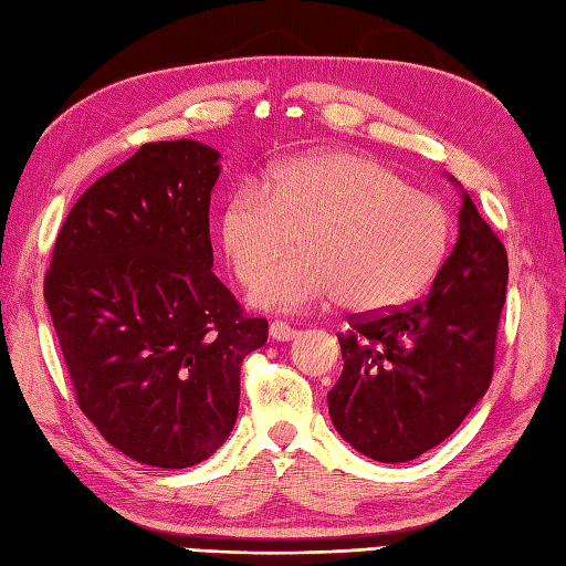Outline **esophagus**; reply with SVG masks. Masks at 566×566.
I'll return each instance as SVG.
<instances>
[{
    "mask_svg": "<svg viewBox=\"0 0 566 566\" xmlns=\"http://www.w3.org/2000/svg\"><path fill=\"white\" fill-rule=\"evenodd\" d=\"M269 333L273 339H279V343H287V339H293L297 335V329L293 325L283 323V319H273Z\"/></svg>",
    "mask_w": 566,
    "mask_h": 566,
    "instance_id": "1",
    "label": "esophagus"
}]
</instances>
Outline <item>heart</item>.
<instances>
[{"label": "heart", "mask_w": 566, "mask_h": 566, "mask_svg": "<svg viewBox=\"0 0 566 566\" xmlns=\"http://www.w3.org/2000/svg\"><path fill=\"white\" fill-rule=\"evenodd\" d=\"M304 251L273 274L292 248ZM221 249L237 279L265 305L307 311L339 297L347 311L387 313L439 269L449 211L389 167L355 153L285 159L243 179L223 201Z\"/></svg>", "instance_id": "heart-1"}]
</instances>
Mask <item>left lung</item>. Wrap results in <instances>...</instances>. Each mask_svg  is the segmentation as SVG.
<instances>
[{
	"instance_id": "left-lung-1",
	"label": "left lung",
	"mask_w": 566,
	"mask_h": 566,
	"mask_svg": "<svg viewBox=\"0 0 566 566\" xmlns=\"http://www.w3.org/2000/svg\"><path fill=\"white\" fill-rule=\"evenodd\" d=\"M507 251L463 191L458 241L421 301L349 315L343 375L327 394L339 436L381 463L413 461L449 439L495 367Z\"/></svg>"
}]
</instances>
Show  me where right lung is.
I'll return each instance as SVG.
<instances>
[{
    "label": "right lung",
    "instance_id": "obj_1",
    "mask_svg": "<svg viewBox=\"0 0 566 566\" xmlns=\"http://www.w3.org/2000/svg\"><path fill=\"white\" fill-rule=\"evenodd\" d=\"M219 153L147 143L83 191L44 297L81 411L137 463L189 468L227 441L241 365L269 337L214 273Z\"/></svg>",
    "mask_w": 566,
    "mask_h": 566
}]
</instances>
